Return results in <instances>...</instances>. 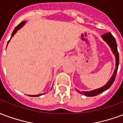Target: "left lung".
Returning <instances> with one entry per match:
<instances>
[{"label":"left lung","mask_w":123,"mask_h":123,"mask_svg":"<svg viewBox=\"0 0 123 123\" xmlns=\"http://www.w3.org/2000/svg\"><path fill=\"white\" fill-rule=\"evenodd\" d=\"M102 38L104 40L106 43L109 44V46L111 47L112 50V52L114 54L116 58V68L115 69V71L113 73V75H112V77L111 79H109V80L107 82L106 85L102 86V87L99 88L98 89H96V90H92V91H87V92H79L82 94H84L86 96H89V97H92V96H95L97 95L101 94L103 92H104L106 90H107L109 88L111 87V86L113 85V83L114 82L115 77H116V75H117V69H118V67H119V52L117 50V45L115 38H114V37L112 35L111 33H105L104 35H102Z\"/></svg>","instance_id":"8db88e82"}]
</instances>
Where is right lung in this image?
I'll use <instances>...</instances> for the list:
<instances>
[{
    "label": "right lung",
    "instance_id": "obj_1",
    "mask_svg": "<svg viewBox=\"0 0 123 123\" xmlns=\"http://www.w3.org/2000/svg\"><path fill=\"white\" fill-rule=\"evenodd\" d=\"M25 24V21H21V23L19 24L18 25L16 26V28L14 29V31L12 32V36H11V38L12 37H13V36L14 35V34H15V33H16L17 31H18V29H19L21 28V27H23V25H24ZM9 41H10V40H9L8 42V44ZM43 94H38V95H31V96H32V97H36V96H41V95H43Z\"/></svg>",
    "mask_w": 123,
    "mask_h": 123
}]
</instances>
